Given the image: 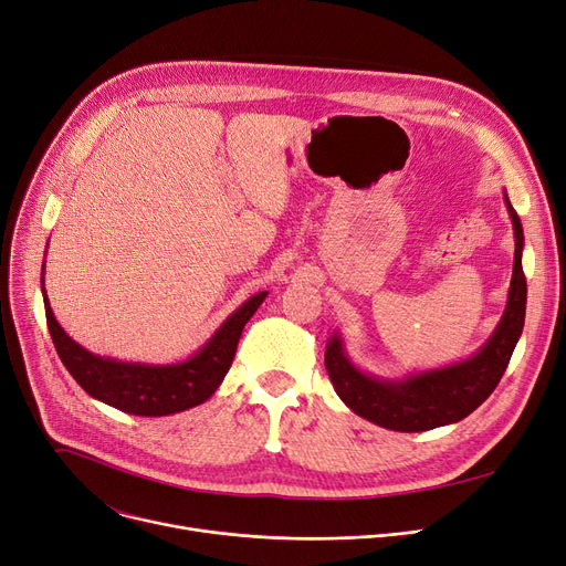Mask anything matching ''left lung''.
Wrapping results in <instances>:
<instances>
[{"mask_svg":"<svg viewBox=\"0 0 566 566\" xmlns=\"http://www.w3.org/2000/svg\"><path fill=\"white\" fill-rule=\"evenodd\" d=\"M504 203H507L514 224L516 252L507 307H504L495 333L472 358L450 367L412 374L401 380L376 378L360 371L348 360L344 342L335 333L325 346V369H328L335 392L355 415L382 429L412 433L454 424L491 397L523 333L527 301V284L521 263L523 227L507 192H504Z\"/></svg>","mask_w":566,"mask_h":566,"instance_id":"1","label":"left lung"}]
</instances>
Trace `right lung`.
<instances>
[{
    "label": "right lung",
    "instance_id": "add662e5",
    "mask_svg": "<svg viewBox=\"0 0 566 566\" xmlns=\"http://www.w3.org/2000/svg\"><path fill=\"white\" fill-rule=\"evenodd\" d=\"M265 295L268 291H261L245 301L186 363L142 365L101 358L73 342L56 323L43 286L48 331L69 374L86 395L124 412L142 415V418H163V415L181 412L211 399L233 363L245 323Z\"/></svg>",
    "mask_w": 566,
    "mask_h": 566
}]
</instances>
